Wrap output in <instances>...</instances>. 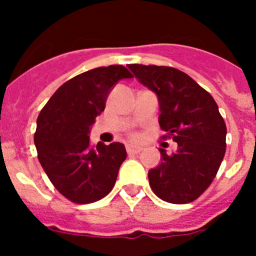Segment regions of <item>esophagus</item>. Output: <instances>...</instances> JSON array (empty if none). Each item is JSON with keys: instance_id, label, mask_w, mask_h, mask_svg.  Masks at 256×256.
<instances>
[{"instance_id": "obj_1", "label": "esophagus", "mask_w": 256, "mask_h": 256, "mask_svg": "<svg viewBox=\"0 0 256 256\" xmlns=\"http://www.w3.org/2000/svg\"><path fill=\"white\" fill-rule=\"evenodd\" d=\"M141 148H134V146H126V152L128 154H138L141 152Z\"/></svg>"}]
</instances>
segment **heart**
I'll return each instance as SVG.
<instances>
[{
	"mask_svg": "<svg viewBox=\"0 0 256 256\" xmlns=\"http://www.w3.org/2000/svg\"><path fill=\"white\" fill-rule=\"evenodd\" d=\"M132 138H137V134H132Z\"/></svg>",
	"mask_w": 256,
	"mask_h": 256,
	"instance_id": "1",
	"label": "heart"
}]
</instances>
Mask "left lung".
<instances>
[{
    "mask_svg": "<svg viewBox=\"0 0 256 256\" xmlns=\"http://www.w3.org/2000/svg\"><path fill=\"white\" fill-rule=\"evenodd\" d=\"M140 83L159 100L162 138L178 144L148 172L154 194L172 204L192 202L216 178L226 154V123L212 94L190 76L170 66L128 65Z\"/></svg>",
    "mask_w": 256,
    "mask_h": 256,
    "instance_id": "left-lung-1",
    "label": "left lung"
}]
</instances>
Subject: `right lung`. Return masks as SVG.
<instances>
[{"label":"right lung","mask_w":256,"mask_h":256,"mask_svg":"<svg viewBox=\"0 0 256 256\" xmlns=\"http://www.w3.org/2000/svg\"><path fill=\"white\" fill-rule=\"evenodd\" d=\"M124 78L132 74L123 65L84 72L58 87L38 115V160L55 188L76 204L105 198L126 158L123 144L92 146L88 136L112 87Z\"/></svg>","instance_id":"1"}]
</instances>
